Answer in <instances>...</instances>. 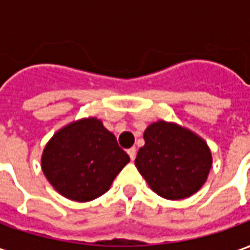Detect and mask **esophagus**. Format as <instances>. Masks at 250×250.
<instances>
[{
    "label": "esophagus",
    "instance_id": "34e87169",
    "mask_svg": "<svg viewBox=\"0 0 250 250\" xmlns=\"http://www.w3.org/2000/svg\"><path fill=\"white\" fill-rule=\"evenodd\" d=\"M127 152H128V155H130L131 161H134V159H135V157H136V148H135V147H131V148H128V150H127Z\"/></svg>",
    "mask_w": 250,
    "mask_h": 250
}]
</instances>
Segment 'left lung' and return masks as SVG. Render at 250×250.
<instances>
[{"label":"left lung","mask_w":250,"mask_h":250,"mask_svg":"<svg viewBox=\"0 0 250 250\" xmlns=\"http://www.w3.org/2000/svg\"><path fill=\"white\" fill-rule=\"evenodd\" d=\"M143 138L135 166L152 191L166 199H184L204 186L211 152L202 138L163 120L148 125Z\"/></svg>","instance_id":"obj_1"}]
</instances>
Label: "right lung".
Listing matches in <instances>:
<instances>
[{"label":"right lung","mask_w":250,"mask_h":250,"mask_svg":"<svg viewBox=\"0 0 250 250\" xmlns=\"http://www.w3.org/2000/svg\"><path fill=\"white\" fill-rule=\"evenodd\" d=\"M130 162L116 138L96 118L80 119L59 130L46 143L41 167L65 198L87 202L109 188Z\"/></svg>","instance_id":"obj_1"}]
</instances>
